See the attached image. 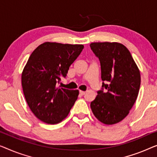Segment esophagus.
I'll return each instance as SVG.
<instances>
[{
  "mask_svg": "<svg viewBox=\"0 0 157 157\" xmlns=\"http://www.w3.org/2000/svg\"><path fill=\"white\" fill-rule=\"evenodd\" d=\"M86 92H84V91H79V94H81V95H84V94H85Z\"/></svg>",
  "mask_w": 157,
  "mask_h": 157,
  "instance_id": "obj_1",
  "label": "esophagus"
}]
</instances>
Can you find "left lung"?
Returning a JSON list of instances; mask_svg holds the SVG:
<instances>
[{
	"label": "left lung",
	"instance_id": "left-lung-1",
	"mask_svg": "<svg viewBox=\"0 0 157 157\" xmlns=\"http://www.w3.org/2000/svg\"><path fill=\"white\" fill-rule=\"evenodd\" d=\"M98 57L102 85L90 104L98 120L105 124L120 122L129 114L140 91V72L127 48L118 43H92Z\"/></svg>",
	"mask_w": 157,
	"mask_h": 157
}]
</instances>
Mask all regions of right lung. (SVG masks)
Listing matches in <instances>:
<instances>
[{
  "label": "right lung",
  "instance_id": "1",
  "mask_svg": "<svg viewBox=\"0 0 157 157\" xmlns=\"http://www.w3.org/2000/svg\"><path fill=\"white\" fill-rule=\"evenodd\" d=\"M84 46L44 43L28 59L22 74V87L26 101L35 117L47 124L63 121L78 99V90L59 88L62 78Z\"/></svg>",
  "mask_w": 157,
  "mask_h": 157
}]
</instances>
